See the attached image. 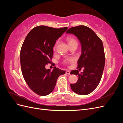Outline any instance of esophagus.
<instances>
[{
	"label": "esophagus",
	"instance_id": "1",
	"mask_svg": "<svg viewBox=\"0 0 123 123\" xmlns=\"http://www.w3.org/2000/svg\"><path fill=\"white\" fill-rule=\"evenodd\" d=\"M66 74H70V71H69V70H68V71H67L66 72Z\"/></svg>",
	"mask_w": 123,
	"mask_h": 123
}]
</instances>
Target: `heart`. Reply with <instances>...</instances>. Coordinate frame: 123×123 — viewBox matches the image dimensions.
Returning a JSON list of instances; mask_svg holds the SVG:
<instances>
[{"label":"heart","mask_w":123,"mask_h":123,"mask_svg":"<svg viewBox=\"0 0 123 123\" xmlns=\"http://www.w3.org/2000/svg\"><path fill=\"white\" fill-rule=\"evenodd\" d=\"M67 41L68 43H69V45H71V44H72L73 43H77V41L73 38H71V37H69L67 38ZM58 43V42H57L56 43H55V44H54V46L53 48V50L54 51H55L56 50V48H57V45ZM75 61V59L74 58V57H69L68 58H67L64 61V63L65 64H68L70 62H74Z\"/></svg>","instance_id":"b5f03b06"}]
</instances>
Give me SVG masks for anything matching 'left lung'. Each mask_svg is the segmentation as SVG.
<instances>
[{
	"instance_id": "left-lung-1",
	"label": "left lung",
	"mask_w": 123,
	"mask_h": 123,
	"mask_svg": "<svg viewBox=\"0 0 123 123\" xmlns=\"http://www.w3.org/2000/svg\"><path fill=\"white\" fill-rule=\"evenodd\" d=\"M66 33L75 35L80 42L81 54L77 68H84L81 74L76 70L71 72L78 76V80L70 87L76 94L88 95L98 87L103 75L105 56L102 41L90 28L83 25L71 28Z\"/></svg>"
}]
</instances>
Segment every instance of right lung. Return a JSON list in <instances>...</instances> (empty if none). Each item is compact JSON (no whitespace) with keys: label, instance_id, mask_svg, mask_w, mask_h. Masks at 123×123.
Segmentation results:
<instances>
[{"label":"right lung","instance_id":"add662e5","mask_svg":"<svg viewBox=\"0 0 123 123\" xmlns=\"http://www.w3.org/2000/svg\"><path fill=\"white\" fill-rule=\"evenodd\" d=\"M67 29L38 26L31 30L24 40L20 54L21 71L28 86L37 94H49L54 90L58 77L65 74V71L56 67L51 71L45 66L52 58L56 40Z\"/></svg>","mask_w":123,"mask_h":123}]
</instances>
